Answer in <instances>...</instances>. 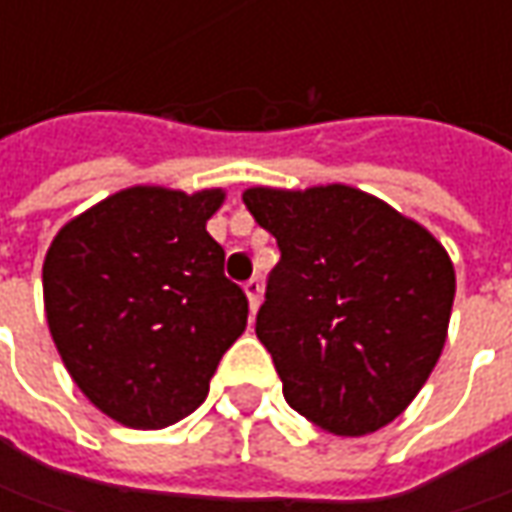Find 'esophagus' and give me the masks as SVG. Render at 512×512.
Instances as JSON below:
<instances>
[{
    "mask_svg": "<svg viewBox=\"0 0 512 512\" xmlns=\"http://www.w3.org/2000/svg\"><path fill=\"white\" fill-rule=\"evenodd\" d=\"M245 296L247 305H250V313H256L259 305H262V282H259V279H250L245 285Z\"/></svg>",
    "mask_w": 512,
    "mask_h": 512,
    "instance_id": "34e87169",
    "label": "esophagus"
}]
</instances>
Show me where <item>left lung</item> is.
Listing matches in <instances>:
<instances>
[{"instance_id":"8db88e82","label":"left lung","mask_w":512,"mask_h":512,"mask_svg":"<svg viewBox=\"0 0 512 512\" xmlns=\"http://www.w3.org/2000/svg\"><path fill=\"white\" fill-rule=\"evenodd\" d=\"M242 199L282 250L256 336L287 404L333 436L382 430L442 356L456 296L450 253L416 219L342 182L256 185Z\"/></svg>"}]
</instances>
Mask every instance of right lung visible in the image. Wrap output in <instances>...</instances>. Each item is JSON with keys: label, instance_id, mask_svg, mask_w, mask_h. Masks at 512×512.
<instances>
[{"label": "right lung", "instance_id": "add662e5", "mask_svg": "<svg viewBox=\"0 0 512 512\" xmlns=\"http://www.w3.org/2000/svg\"><path fill=\"white\" fill-rule=\"evenodd\" d=\"M225 199V187L133 185L53 236L42 265L50 339L113 422L162 430L185 419L245 333V293L207 233Z\"/></svg>", "mask_w": 512, "mask_h": 512}]
</instances>
